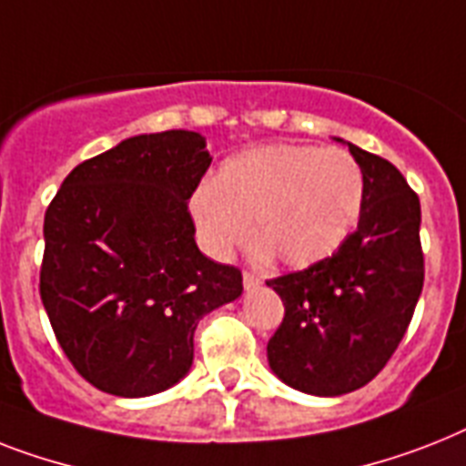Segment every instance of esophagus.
<instances>
[{
  "instance_id": "34e87169",
  "label": "esophagus",
  "mask_w": 466,
  "mask_h": 466,
  "mask_svg": "<svg viewBox=\"0 0 466 466\" xmlns=\"http://www.w3.org/2000/svg\"><path fill=\"white\" fill-rule=\"evenodd\" d=\"M260 282H263V279H260L258 275H253V272L244 270V289H246V292H251V289L260 287Z\"/></svg>"
}]
</instances>
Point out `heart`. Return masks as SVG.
I'll return each instance as SVG.
<instances>
[{"mask_svg": "<svg viewBox=\"0 0 466 466\" xmlns=\"http://www.w3.org/2000/svg\"><path fill=\"white\" fill-rule=\"evenodd\" d=\"M364 206V174L339 147L266 146L222 162L210 188L191 200L196 229L215 258L246 237L256 251L292 268L328 258L350 237Z\"/></svg>", "mask_w": 466, "mask_h": 466, "instance_id": "b5f03b06", "label": "heart"}]
</instances>
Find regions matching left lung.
Masks as SVG:
<instances>
[{
	"label": "left lung",
	"instance_id": "1",
	"mask_svg": "<svg viewBox=\"0 0 466 466\" xmlns=\"http://www.w3.org/2000/svg\"><path fill=\"white\" fill-rule=\"evenodd\" d=\"M347 146L364 174L357 229L328 258L268 279L285 304L268 364L282 383L319 397L359 390L383 370L423 287L419 196L392 162Z\"/></svg>",
	"mask_w": 466,
	"mask_h": 466
}]
</instances>
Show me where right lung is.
<instances>
[{
	"label": "right lung",
	"mask_w": 466,
	"mask_h": 466,
	"mask_svg": "<svg viewBox=\"0 0 466 466\" xmlns=\"http://www.w3.org/2000/svg\"><path fill=\"white\" fill-rule=\"evenodd\" d=\"M206 138H127L69 172L45 213L40 299L74 369L97 390L147 397L194 364L198 320L241 297V270L198 251L188 198Z\"/></svg>",
	"instance_id": "obj_1"
}]
</instances>
